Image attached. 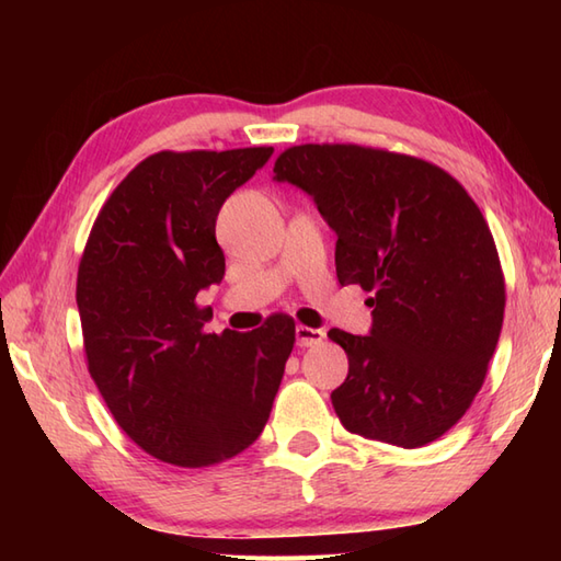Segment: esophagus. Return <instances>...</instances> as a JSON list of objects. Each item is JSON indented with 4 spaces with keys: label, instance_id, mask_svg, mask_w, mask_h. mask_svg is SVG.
Listing matches in <instances>:
<instances>
[{
    "label": "esophagus",
    "instance_id": "1",
    "mask_svg": "<svg viewBox=\"0 0 561 561\" xmlns=\"http://www.w3.org/2000/svg\"><path fill=\"white\" fill-rule=\"evenodd\" d=\"M325 340V332L318 328H308V325H296V344L299 347H313V344H320Z\"/></svg>",
    "mask_w": 561,
    "mask_h": 561
}]
</instances>
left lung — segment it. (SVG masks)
<instances>
[{
    "mask_svg": "<svg viewBox=\"0 0 561 561\" xmlns=\"http://www.w3.org/2000/svg\"><path fill=\"white\" fill-rule=\"evenodd\" d=\"M274 173L337 233L342 287L374 294L371 335L328 332L350 359L330 396L342 426L400 448L432 444L470 410L504 323V272L480 207L436 163L376 147H289Z\"/></svg>",
    "mask_w": 561,
    "mask_h": 561,
    "instance_id": "obj_1",
    "label": "left lung"
}]
</instances>
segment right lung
Segmentation results:
<instances>
[{
    "instance_id": "1",
    "label": "right lung",
    "mask_w": 561,
    "mask_h": 561,
    "mask_svg": "<svg viewBox=\"0 0 561 561\" xmlns=\"http://www.w3.org/2000/svg\"><path fill=\"white\" fill-rule=\"evenodd\" d=\"M272 147L159 151L129 171L91 226L77 274L87 366L117 426L178 468H209L262 434L294 318L205 330L199 289L224 277L217 214Z\"/></svg>"
}]
</instances>
